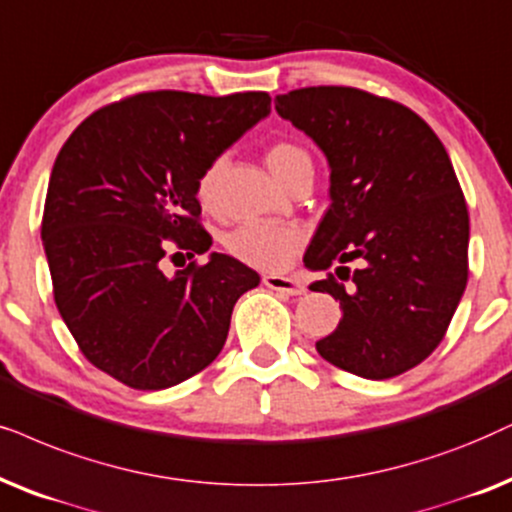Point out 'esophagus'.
<instances>
[{
    "mask_svg": "<svg viewBox=\"0 0 512 512\" xmlns=\"http://www.w3.org/2000/svg\"><path fill=\"white\" fill-rule=\"evenodd\" d=\"M263 284H265V287H268V289L282 291V294H289V296H301V294H305L303 282L294 280V277H284V275H263Z\"/></svg>",
    "mask_w": 512,
    "mask_h": 512,
    "instance_id": "esophagus-1",
    "label": "esophagus"
}]
</instances>
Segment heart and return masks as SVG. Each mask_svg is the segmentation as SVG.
<instances>
[{"label": "heart", "instance_id": "1", "mask_svg": "<svg viewBox=\"0 0 512 512\" xmlns=\"http://www.w3.org/2000/svg\"><path fill=\"white\" fill-rule=\"evenodd\" d=\"M303 162H310L308 152L298 148L294 143H275L270 145L268 152H265V164H268L272 176H275L280 183L298 167V164ZM221 164L223 162H214L207 171H204L202 178H199L197 195L204 207H209V204L214 202ZM301 240H303L301 232L291 228V225L249 223L228 232L223 244L230 256H235L237 261L251 265V268L280 270L291 261V258H294L298 247H301Z\"/></svg>", "mask_w": 512, "mask_h": 512}]
</instances>
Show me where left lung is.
<instances>
[{
    "mask_svg": "<svg viewBox=\"0 0 512 512\" xmlns=\"http://www.w3.org/2000/svg\"><path fill=\"white\" fill-rule=\"evenodd\" d=\"M275 110L331 169L305 268L353 277L350 291L334 275L310 284L343 310L317 353L371 381L400 376L440 345L468 282V209L447 150L414 110L350 86L289 91Z\"/></svg>",
    "mask_w": 512,
    "mask_h": 512,
    "instance_id": "left-lung-1",
    "label": "left lung"
}]
</instances>
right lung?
Here are the masks:
<instances>
[{
    "mask_svg": "<svg viewBox=\"0 0 512 512\" xmlns=\"http://www.w3.org/2000/svg\"><path fill=\"white\" fill-rule=\"evenodd\" d=\"M270 115L265 91H148L86 117L53 162L42 242L58 313L86 360L124 386L164 390L209 367L256 270L211 251L167 277L169 242L207 254L197 185Z\"/></svg>",
    "mask_w": 512,
    "mask_h": 512,
    "instance_id": "obj_1",
    "label": "right lung"
}]
</instances>
